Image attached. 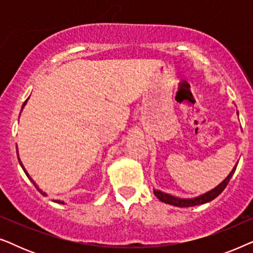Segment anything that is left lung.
Returning a JSON list of instances; mask_svg holds the SVG:
<instances>
[{
    "mask_svg": "<svg viewBox=\"0 0 253 253\" xmlns=\"http://www.w3.org/2000/svg\"><path fill=\"white\" fill-rule=\"evenodd\" d=\"M236 167H237V164L235 165L234 169L231 170L230 174L227 176V178L223 179V181L221 182L220 184L216 186V188H214L213 190H211V191H209V192L204 193V195H202V196L196 197V198H191V199L177 198V197L170 196V195H168V193L159 191V190H154V195L159 200H160V202L169 204V205H172V206H177V207H191V206L202 205V204H206V203L211 202V200L215 199L216 197L219 196L224 189H226V186L228 185V183H229V181H230L231 176H233L235 170H236Z\"/></svg>",
    "mask_w": 253,
    "mask_h": 253,
    "instance_id": "left-lung-1",
    "label": "left lung"
}]
</instances>
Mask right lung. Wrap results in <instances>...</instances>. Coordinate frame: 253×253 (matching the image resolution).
I'll list each match as a JSON object with an SVG mask.
<instances>
[{
    "label": "right lung",
    "mask_w": 253,
    "mask_h": 253,
    "mask_svg": "<svg viewBox=\"0 0 253 253\" xmlns=\"http://www.w3.org/2000/svg\"><path fill=\"white\" fill-rule=\"evenodd\" d=\"M26 102H27V100H26V101H25V102H24V105H23V107H22V109H23V108H24V106H25V105H26ZM19 116H20V114H19ZM17 155H18V150H17ZM18 161H19V164H20V166H22V168H23V170H24V171H25V174H26V176H27V177H29V178H30V181H31V182H32V183H33V184H34V186H36V188H37V189H38V190H39V191H40V192H41V193H42V195H43V196H46V193H44V192H42V191H41V190H40V189H39V188H38V185H37V184H36V182H34V181H33V179H32V178H31V177H30V175H29V174H27V171H26V169H25V168H24V166H23V164H22V161H20V159H19V158H18ZM56 203H61V204H64V203H63V202H61V200H56Z\"/></svg>",
    "instance_id": "add662e5"
}]
</instances>
